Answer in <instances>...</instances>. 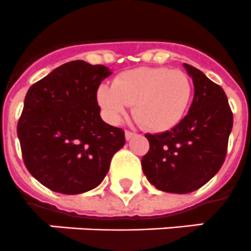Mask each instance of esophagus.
<instances>
[{"mask_svg": "<svg viewBox=\"0 0 251 251\" xmlns=\"http://www.w3.org/2000/svg\"><path fill=\"white\" fill-rule=\"evenodd\" d=\"M136 133L135 132H131V131H126V138H127V140H131L132 137H133V136H135Z\"/></svg>", "mask_w": 251, "mask_h": 251, "instance_id": "obj_1", "label": "esophagus"}]
</instances>
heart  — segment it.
<instances>
[{"label":"heart","instance_id":"1","mask_svg":"<svg viewBox=\"0 0 251 251\" xmlns=\"http://www.w3.org/2000/svg\"><path fill=\"white\" fill-rule=\"evenodd\" d=\"M189 76L180 70L142 67L120 74L113 85L98 88V103L111 122H119L129 105L142 128L162 132L175 127L184 118L192 100Z\"/></svg>","mask_w":251,"mask_h":251}]
</instances>
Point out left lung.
I'll return each instance as SVG.
<instances>
[{"label":"left lung","instance_id":"obj_1","mask_svg":"<svg viewBox=\"0 0 251 251\" xmlns=\"http://www.w3.org/2000/svg\"><path fill=\"white\" fill-rule=\"evenodd\" d=\"M185 66L194 97L186 114L170 131L150 135L142 171L157 189L185 194L203 186L223 166L233 114L223 88L198 69Z\"/></svg>","mask_w":251,"mask_h":251}]
</instances>
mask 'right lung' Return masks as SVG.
Returning <instances> with one entry per match:
<instances>
[{
    "mask_svg": "<svg viewBox=\"0 0 251 251\" xmlns=\"http://www.w3.org/2000/svg\"><path fill=\"white\" fill-rule=\"evenodd\" d=\"M110 74L105 66L72 61L25 94L17 127L24 164L53 192L79 194L100 185L124 146L123 129L100 116L97 91Z\"/></svg>",
    "mask_w": 251,
    "mask_h": 251,
    "instance_id": "right-lung-1",
    "label": "right lung"
}]
</instances>
